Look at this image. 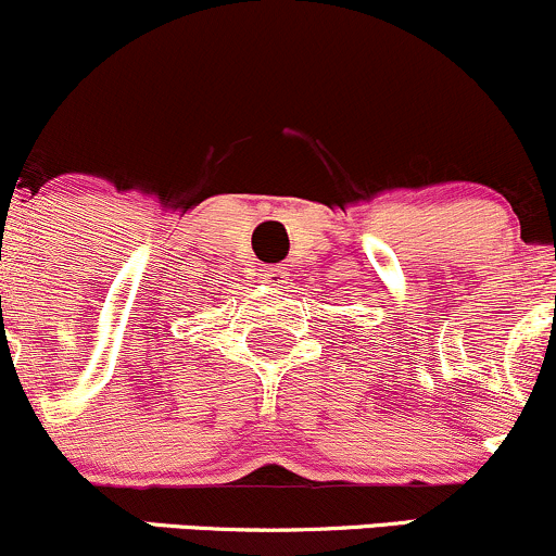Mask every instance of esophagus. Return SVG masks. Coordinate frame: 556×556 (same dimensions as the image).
Returning <instances> with one entry per match:
<instances>
[{
	"mask_svg": "<svg viewBox=\"0 0 556 556\" xmlns=\"http://www.w3.org/2000/svg\"><path fill=\"white\" fill-rule=\"evenodd\" d=\"M262 280H265L270 289H286V267L280 265H267L265 270L260 273Z\"/></svg>",
	"mask_w": 556,
	"mask_h": 556,
	"instance_id": "1",
	"label": "esophagus"
}]
</instances>
